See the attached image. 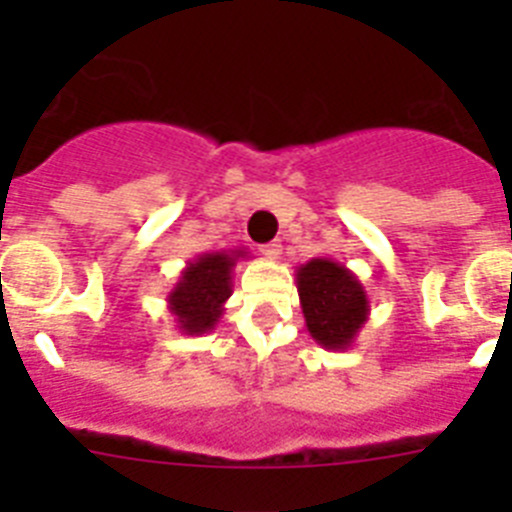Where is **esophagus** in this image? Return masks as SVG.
Here are the masks:
<instances>
[{
	"mask_svg": "<svg viewBox=\"0 0 512 512\" xmlns=\"http://www.w3.org/2000/svg\"><path fill=\"white\" fill-rule=\"evenodd\" d=\"M261 253H264L266 259H274V261H277L279 256H282V243H277V241L266 243V246H261Z\"/></svg>",
	"mask_w": 512,
	"mask_h": 512,
	"instance_id": "1",
	"label": "esophagus"
}]
</instances>
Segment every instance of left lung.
<instances>
[{"mask_svg": "<svg viewBox=\"0 0 512 512\" xmlns=\"http://www.w3.org/2000/svg\"><path fill=\"white\" fill-rule=\"evenodd\" d=\"M297 295L310 336L328 351L354 346L369 320V297L354 271L333 259L297 266Z\"/></svg>", "mask_w": 512, "mask_h": 512, "instance_id": "1", "label": "left lung"}]
</instances>
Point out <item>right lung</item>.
Wrapping results in <instances>:
<instances>
[{
	"label": "right lung",
	"instance_id": "1",
	"mask_svg": "<svg viewBox=\"0 0 512 512\" xmlns=\"http://www.w3.org/2000/svg\"><path fill=\"white\" fill-rule=\"evenodd\" d=\"M246 248L207 251L187 261L176 284L166 295L169 312L184 336H205L220 323L225 302L233 295V269L246 259Z\"/></svg>",
	"mask_w": 512,
	"mask_h": 512
}]
</instances>
